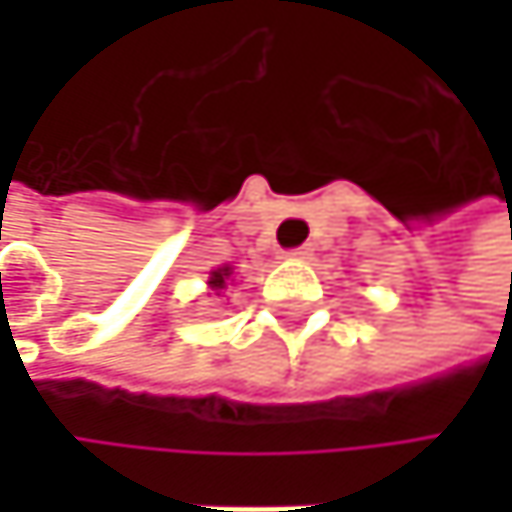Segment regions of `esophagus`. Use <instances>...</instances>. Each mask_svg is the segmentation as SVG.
<instances>
[{"label": "esophagus", "mask_w": 512, "mask_h": 512, "mask_svg": "<svg viewBox=\"0 0 512 512\" xmlns=\"http://www.w3.org/2000/svg\"><path fill=\"white\" fill-rule=\"evenodd\" d=\"M308 255H311V246H299V249L287 252V257H296V260H305Z\"/></svg>", "instance_id": "34e87169"}]
</instances>
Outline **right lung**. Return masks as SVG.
Segmentation results:
<instances>
[{
	"label": "right lung",
	"instance_id": "right-lung-1",
	"mask_svg": "<svg viewBox=\"0 0 512 512\" xmlns=\"http://www.w3.org/2000/svg\"><path fill=\"white\" fill-rule=\"evenodd\" d=\"M228 281H231V266H219V269L210 272V281H207V284H210L213 290H225Z\"/></svg>",
	"mask_w": 512,
	"mask_h": 512
}]
</instances>
